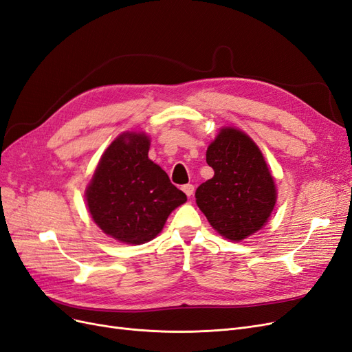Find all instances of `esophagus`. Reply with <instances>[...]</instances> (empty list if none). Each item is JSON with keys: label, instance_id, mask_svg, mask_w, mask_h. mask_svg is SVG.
Returning a JSON list of instances; mask_svg holds the SVG:
<instances>
[{"label": "esophagus", "instance_id": "1", "mask_svg": "<svg viewBox=\"0 0 352 352\" xmlns=\"http://www.w3.org/2000/svg\"><path fill=\"white\" fill-rule=\"evenodd\" d=\"M182 190L184 192L188 195V197H190L194 194V190H195V188H194V185H190V184H188V185H184L182 186Z\"/></svg>", "mask_w": 352, "mask_h": 352}]
</instances>
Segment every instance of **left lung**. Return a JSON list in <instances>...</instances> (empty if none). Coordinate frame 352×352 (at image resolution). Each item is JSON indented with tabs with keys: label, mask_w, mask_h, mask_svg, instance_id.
<instances>
[{
	"label": "left lung",
	"mask_w": 352,
	"mask_h": 352,
	"mask_svg": "<svg viewBox=\"0 0 352 352\" xmlns=\"http://www.w3.org/2000/svg\"><path fill=\"white\" fill-rule=\"evenodd\" d=\"M214 176L195 192L197 206L212 229L239 242L267 223L276 204L274 179L251 138L235 127H223L207 148Z\"/></svg>",
	"instance_id": "left-lung-1"
}]
</instances>
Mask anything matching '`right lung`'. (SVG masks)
<instances>
[{
	"label": "right lung",
	"instance_id": "1",
	"mask_svg": "<svg viewBox=\"0 0 352 352\" xmlns=\"http://www.w3.org/2000/svg\"><path fill=\"white\" fill-rule=\"evenodd\" d=\"M150 138L124 132L100 158L85 190L97 226L116 241L141 245L163 230L176 207L186 202L164 170L148 158Z\"/></svg>",
	"mask_w": 352,
	"mask_h": 352
}]
</instances>
